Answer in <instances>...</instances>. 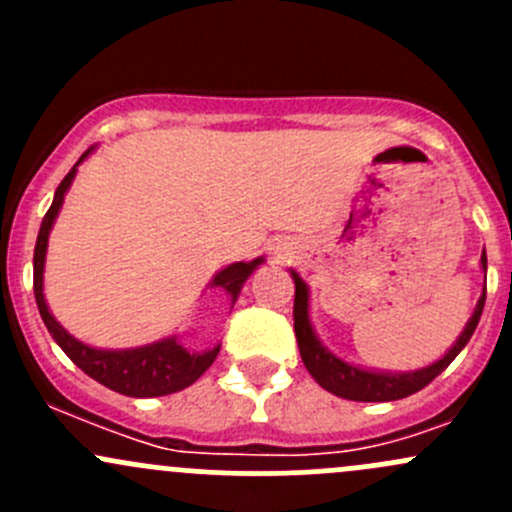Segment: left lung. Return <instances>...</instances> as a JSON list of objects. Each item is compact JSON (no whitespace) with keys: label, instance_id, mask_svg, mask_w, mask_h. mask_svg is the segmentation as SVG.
I'll use <instances>...</instances> for the list:
<instances>
[{"label":"left lung","instance_id":"1","mask_svg":"<svg viewBox=\"0 0 512 512\" xmlns=\"http://www.w3.org/2000/svg\"><path fill=\"white\" fill-rule=\"evenodd\" d=\"M483 262V270L488 265L485 260V252L480 257ZM294 280V334H297L299 354H302L304 366L312 374V379L317 381L322 389H327L329 394L342 396V399L349 401H396L406 399V396L416 394L423 386L431 384L458 354L466 347L468 339L476 332L480 314H483L485 304V292L483 297L478 299V307L473 312L471 322L466 324L463 334L458 337V342L453 344V349L443 359H438L436 364L426 366V369L414 371V374H376V371H364L356 369L352 364H344L342 359H337L332 352L319 344V339L314 337L312 324H309V312H307V285L299 280L297 272H292Z\"/></svg>","mask_w":512,"mask_h":512}]
</instances>
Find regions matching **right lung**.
I'll return each instance as SVG.
<instances>
[{"label": "right lung", "instance_id": "add662e5", "mask_svg": "<svg viewBox=\"0 0 512 512\" xmlns=\"http://www.w3.org/2000/svg\"><path fill=\"white\" fill-rule=\"evenodd\" d=\"M91 153H84L79 158V163ZM76 163V165H79ZM76 165L66 173V178L61 180L59 188H56L54 203L46 210L44 220H41L39 237H36L34 247V297L36 307H39L41 319H44L46 329L54 337V342L64 349V354L79 366L84 374H89L91 379H96L98 384L108 386V389L118 391L123 396H136V399H146V396H165L175 394V391L185 389L193 381H198L205 371L210 369V364L218 356L220 347L210 349L205 354H190L185 352L180 344H175V339H165V342L148 344L141 349H126V352H103V349H91L86 344L76 342L54 317H51L49 307L44 302V292H41V275H44V255H46V240H49V230L54 225V218L59 215L61 203H64V193L69 190L71 180H74ZM262 257L252 262H235V265L225 267L218 277L213 280L215 287L227 289L232 299L240 292L242 282L255 272V267L260 265Z\"/></svg>", "mask_w": 512, "mask_h": 512}]
</instances>
